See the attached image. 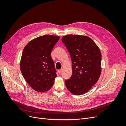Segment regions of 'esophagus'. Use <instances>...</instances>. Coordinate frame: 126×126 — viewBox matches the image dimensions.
Wrapping results in <instances>:
<instances>
[{
    "label": "esophagus",
    "mask_w": 126,
    "mask_h": 126,
    "mask_svg": "<svg viewBox=\"0 0 126 126\" xmlns=\"http://www.w3.org/2000/svg\"><path fill=\"white\" fill-rule=\"evenodd\" d=\"M62 69H59V70H58V72H59V74H60L61 72H62Z\"/></svg>",
    "instance_id": "34e87169"
}]
</instances>
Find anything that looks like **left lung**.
Wrapping results in <instances>:
<instances>
[{
  "mask_svg": "<svg viewBox=\"0 0 126 126\" xmlns=\"http://www.w3.org/2000/svg\"><path fill=\"white\" fill-rule=\"evenodd\" d=\"M62 41L69 51L72 74L65 81L72 94L82 95L88 92L97 82L101 73V51L89 37L68 35Z\"/></svg>",
  "mask_w": 126,
  "mask_h": 126,
  "instance_id": "8db88e82",
  "label": "left lung"
}]
</instances>
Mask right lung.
<instances>
[{"label":"right lung","instance_id":"add662e5","mask_svg":"<svg viewBox=\"0 0 126 126\" xmlns=\"http://www.w3.org/2000/svg\"><path fill=\"white\" fill-rule=\"evenodd\" d=\"M59 36L44 35L32 40L23 50L20 70L25 80L38 92L49 90L57 75L51 52Z\"/></svg>","mask_w":126,"mask_h":126}]
</instances>
